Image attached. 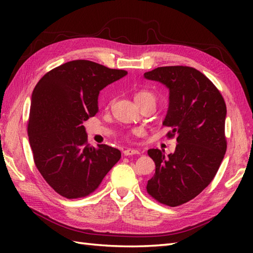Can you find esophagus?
Returning <instances> with one entry per match:
<instances>
[{
  "instance_id": "34e87169",
  "label": "esophagus",
  "mask_w": 253,
  "mask_h": 253,
  "mask_svg": "<svg viewBox=\"0 0 253 253\" xmlns=\"http://www.w3.org/2000/svg\"><path fill=\"white\" fill-rule=\"evenodd\" d=\"M124 154H125L126 157H129V155L140 154V152H139V150H137V149H126L125 151H124Z\"/></svg>"
}]
</instances>
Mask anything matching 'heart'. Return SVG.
<instances>
[{"label": "heart", "instance_id": "obj_1", "mask_svg": "<svg viewBox=\"0 0 253 253\" xmlns=\"http://www.w3.org/2000/svg\"><path fill=\"white\" fill-rule=\"evenodd\" d=\"M135 100L139 106H141L149 102H152V103H157V96L152 93L151 91L148 90H139L135 93Z\"/></svg>", "mask_w": 253, "mask_h": 253}]
</instances>
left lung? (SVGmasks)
<instances>
[{"label":"left lung","instance_id":"obj_1","mask_svg":"<svg viewBox=\"0 0 253 253\" xmlns=\"http://www.w3.org/2000/svg\"><path fill=\"white\" fill-rule=\"evenodd\" d=\"M169 90V111L163 122L177 137L174 153L150 149L155 174L147 191L160 203L178 207L192 200L216 175L226 152V104L207 76L189 66H164L144 73Z\"/></svg>","mask_w":253,"mask_h":253}]
</instances>
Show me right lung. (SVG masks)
<instances>
[{"mask_svg":"<svg viewBox=\"0 0 253 253\" xmlns=\"http://www.w3.org/2000/svg\"><path fill=\"white\" fill-rule=\"evenodd\" d=\"M126 75L123 69L76 60L47 72L35 87L29 143L38 170L62 197L89 196L120 161V150L90 146L83 123L99 112L100 91Z\"/></svg>","mask_w":253,"mask_h":253,"instance_id":"add662e5","label":"right lung"}]
</instances>
